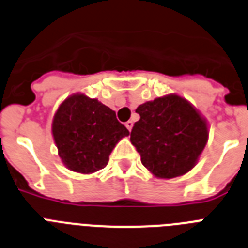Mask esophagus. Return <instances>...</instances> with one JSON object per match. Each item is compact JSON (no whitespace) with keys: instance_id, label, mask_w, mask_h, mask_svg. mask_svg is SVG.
I'll list each match as a JSON object with an SVG mask.
<instances>
[{"instance_id":"1","label":"esophagus","mask_w":248,"mask_h":248,"mask_svg":"<svg viewBox=\"0 0 248 248\" xmlns=\"http://www.w3.org/2000/svg\"><path fill=\"white\" fill-rule=\"evenodd\" d=\"M126 127L128 128V131L132 130V127H134V122H132V121H127V122H126Z\"/></svg>"}]
</instances>
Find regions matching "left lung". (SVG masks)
Masks as SVG:
<instances>
[{"instance_id":"1","label":"left lung","mask_w":248,"mask_h":248,"mask_svg":"<svg viewBox=\"0 0 248 248\" xmlns=\"http://www.w3.org/2000/svg\"><path fill=\"white\" fill-rule=\"evenodd\" d=\"M140 120L131 131V144L141 163L156 178H174L190 172L209 139L208 121L177 94L159 96L136 108Z\"/></svg>"}]
</instances>
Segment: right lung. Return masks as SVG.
<instances>
[{
    "mask_svg": "<svg viewBox=\"0 0 248 248\" xmlns=\"http://www.w3.org/2000/svg\"><path fill=\"white\" fill-rule=\"evenodd\" d=\"M128 135L114 110L82 93L67 96L52 121V136L62 163L81 174L103 170L114 146Z\"/></svg>",
    "mask_w": 248,
    "mask_h": 248,
    "instance_id": "add662e5",
    "label": "right lung"
}]
</instances>
